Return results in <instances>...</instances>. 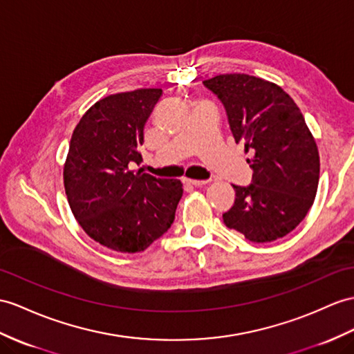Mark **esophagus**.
Listing matches in <instances>:
<instances>
[{
	"mask_svg": "<svg viewBox=\"0 0 354 354\" xmlns=\"http://www.w3.org/2000/svg\"><path fill=\"white\" fill-rule=\"evenodd\" d=\"M185 183L192 185V186H203L205 183H209V180H194V178H185Z\"/></svg>",
	"mask_w": 354,
	"mask_h": 354,
	"instance_id": "obj_1",
	"label": "esophagus"
}]
</instances>
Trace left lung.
<instances>
[{
  "label": "left lung",
  "mask_w": 354,
  "mask_h": 354,
  "mask_svg": "<svg viewBox=\"0 0 354 354\" xmlns=\"http://www.w3.org/2000/svg\"><path fill=\"white\" fill-rule=\"evenodd\" d=\"M227 111L231 133L251 159V185H232L236 200L223 223L254 243L287 236L311 209L320 156L300 109L277 84L245 73L203 82Z\"/></svg>",
  "instance_id": "left-lung-1"
}]
</instances>
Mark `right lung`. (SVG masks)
<instances>
[{"label": "right lung", "mask_w": 354, "mask_h": 354, "mask_svg": "<svg viewBox=\"0 0 354 354\" xmlns=\"http://www.w3.org/2000/svg\"><path fill=\"white\" fill-rule=\"evenodd\" d=\"M160 88L111 94L75 127L64 165L73 216L87 234L118 252H141L171 228L183 185L133 172L140 165L144 127Z\"/></svg>", "instance_id": "right-lung-1"}]
</instances>
